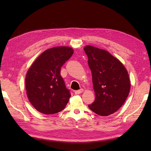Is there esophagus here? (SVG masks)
Wrapping results in <instances>:
<instances>
[{
  "label": "esophagus",
  "mask_w": 151,
  "mask_h": 151,
  "mask_svg": "<svg viewBox=\"0 0 151 151\" xmlns=\"http://www.w3.org/2000/svg\"><path fill=\"white\" fill-rule=\"evenodd\" d=\"M83 91H84V89H79V90L76 91L74 93H75L76 94H81V93H83Z\"/></svg>",
  "instance_id": "obj_1"
}]
</instances>
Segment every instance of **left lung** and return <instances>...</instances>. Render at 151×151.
I'll return each mask as SVG.
<instances>
[{
  "label": "left lung",
  "instance_id": "left-lung-1",
  "mask_svg": "<svg viewBox=\"0 0 151 151\" xmlns=\"http://www.w3.org/2000/svg\"><path fill=\"white\" fill-rule=\"evenodd\" d=\"M84 50L88 57L96 95L94 101L88 107L97 115H111L122 107L129 96V74L121 62L106 50L89 45Z\"/></svg>",
  "mask_w": 151,
  "mask_h": 151
}]
</instances>
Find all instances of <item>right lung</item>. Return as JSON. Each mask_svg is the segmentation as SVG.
Returning a JSON list of instances; mask_svg holds the SVG:
<instances>
[{
    "label": "right lung",
    "mask_w": 151,
    "mask_h": 151,
    "mask_svg": "<svg viewBox=\"0 0 151 151\" xmlns=\"http://www.w3.org/2000/svg\"><path fill=\"white\" fill-rule=\"evenodd\" d=\"M73 53V49L68 47L48 49L29 68L25 80L27 96L39 112L52 115L66 106L71 94L66 88L60 69Z\"/></svg>",
    "instance_id": "add662e5"
}]
</instances>
